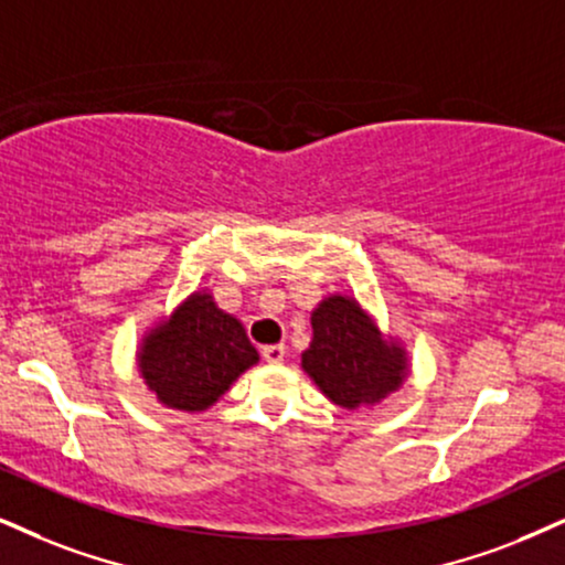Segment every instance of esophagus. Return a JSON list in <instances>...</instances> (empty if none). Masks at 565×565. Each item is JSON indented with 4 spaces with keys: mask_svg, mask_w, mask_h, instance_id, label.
I'll return each mask as SVG.
<instances>
[{
    "mask_svg": "<svg viewBox=\"0 0 565 565\" xmlns=\"http://www.w3.org/2000/svg\"><path fill=\"white\" fill-rule=\"evenodd\" d=\"M262 359L269 361V364H280L285 359V345L277 343V345H264L262 348Z\"/></svg>",
    "mask_w": 565,
    "mask_h": 565,
    "instance_id": "esophagus-1",
    "label": "esophagus"
}]
</instances>
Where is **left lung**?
I'll return each mask as SVG.
<instances>
[{"label":"left lung","instance_id":"8db88e82","mask_svg":"<svg viewBox=\"0 0 565 565\" xmlns=\"http://www.w3.org/2000/svg\"><path fill=\"white\" fill-rule=\"evenodd\" d=\"M315 340L301 364L332 403L356 408L393 393L406 374L398 345L385 343L356 301L332 296L311 315Z\"/></svg>","mask_w":565,"mask_h":565}]
</instances>
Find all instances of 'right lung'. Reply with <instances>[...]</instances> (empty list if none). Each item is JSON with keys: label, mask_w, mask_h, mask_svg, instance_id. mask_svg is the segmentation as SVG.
I'll return each mask as SVG.
<instances>
[{"label": "right lung", "mask_w": 565, "mask_h": 565, "mask_svg": "<svg viewBox=\"0 0 565 565\" xmlns=\"http://www.w3.org/2000/svg\"><path fill=\"white\" fill-rule=\"evenodd\" d=\"M141 374L170 408L204 411L259 361L238 319L214 306L212 296H191L141 348Z\"/></svg>", "instance_id": "right-lung-1"}]
</instances>
